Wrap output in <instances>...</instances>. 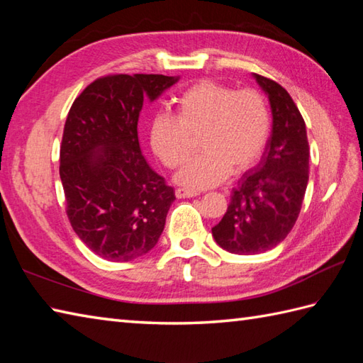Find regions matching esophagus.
Instances as JSON below:
<instances>
[{
    "instance_id": "1",
    "label": "esophagus",
    "mask_w": 363,
    "mask_h": 363,
    "mask_svg": "<svg viewBox=\"0 0 363 363\" xmlns=\"http://www.w3.org/2000/svg\"><path fill=\"white\" fill-rule=\"evenodd\" d=\"M176 196L177 198H194V196H196V195H199V191H196V190H190V189H184V187H179V189H176Z\"/></svg>"
}]
</instances>
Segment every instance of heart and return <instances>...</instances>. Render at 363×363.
Instances as JSON below:
<instances>
[{"instance_id":"obj_1","label":"heart","mask_w":363,"mask_h":363,"mask_svg":"<svg viewBox=\"0 0 363 363\" xmlns=\"http://www.w3.org/2000/svg\"><path fill=\"white\" fill-rule=\"evenodd\" d=\"M177 115L160 113L151 125V146L162 164L181 167L199 135L201 152L187 162L176 181L189 189L218 186L233 173L251 168L269 137V109L256 89L237 90L203 79L176 99Z\"/></svg>"}]
</instances>
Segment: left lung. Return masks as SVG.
Returning a JSON list of instances; mask_svg holds the SVG:
<instances>
[{"label": "left lung", "instance_id": "8db88e82", "mask_svg": "<svg viewBox=\"0 0 363 363\" xmlns=\"http://www.w3.org/2000/svg\"><path fill=\"white\" fill-rule=\"evenodd\" d=\"M268 95L273 130L260 164L243 174L212 235L223 250L260 254L279 245L295 226L309 181V142L303 115L281 84L254 74Z\"/></svg>", "mask_w": 363, "mask_h": 363}]
</instances>
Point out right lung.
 <instances>
[{"mask_svg": "<svg viewBox=\"0 0 363 363\" xmlns=\"http://www.w3.org/2000/svg\"><path fill=\"white\" fill-rule=\"evenodd\" d=\"M177 78L107 74L74 99L60 143L67 217L96 256L129 262L156 246L173 187L146 164L137 135L143 98L154 101Z\"/></svg>", "mask_w": 363, "mask_h": 363, "instance_id": "obj_1", "label": "right lung"}]
</instances>
